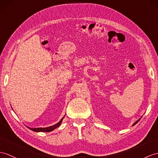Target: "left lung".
I'll list each match as a JSON object with an SVG mask.
<instances>
[{"mask_svg": "<svg viewBox=\"0 0 158 158\" xmlns=\"http://www.w3.org/2000/svg\"><path fill=\"white\" fill-rule=\"evenodd\" d=\"M139 120H140V118H139V120H137V121H136V122H135V123H134V124H133V125H135V124H136V123H138V122H139Z\"/></svg>", "mask_w": 158, "mask_h": 158, "instance_id": "left-lung-1", "label": "left lung"}]
</instances>
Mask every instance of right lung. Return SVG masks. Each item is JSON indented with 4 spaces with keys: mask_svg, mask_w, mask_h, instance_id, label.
<instances>
[{
    "mask_svg": "<svg viewBox=\"0 0 158 158\" xmlns=\"http://www.w3.org/2000/svg\"><path fill=\"white\" fill-rule=\"evenodd\" d=\"M64 117L61 119L60 121V122L57 123V124L51 126V127H45V128H30L28 127L29 129L33 131H35V132H50L53 131V129H56L57 127H58L61 125V121H62Z\"/></svg>",
    "mask_w": 158,
    "mask_h": 158,
    "instance_id": "1",
    "label": "right lung"
}]
</instances>
